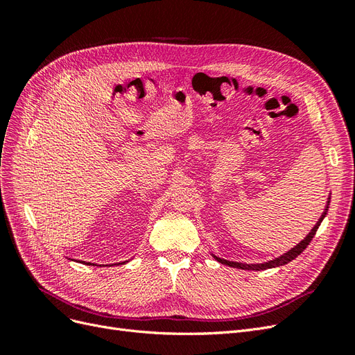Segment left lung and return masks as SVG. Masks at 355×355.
Here are the masks:
<instances>
[{
  "label": "left lung",
  "mask_w": 355,
  "mask_h": 355,
  "mask_svg": "<svg viewBox=\"0 0 355 355\" xmlns=\"http://www.w3.org/2000/svg\"><path fill=\"white\" fill-rule=\"evenodd\" d=\"M329 204H330V197H329V200H327V204H326V209H324L323 214H321L318 222L314 225V228L311 230V232L306 235V237H305L302 241H300L299 244H296V245L293 247V249H290L288 252L283 253L282 256L275 257V259H271V261H268V262H261V263H244V262H234V261L222 259V257H218V256H214V254H213V257H214V259H216L218 262L223 263V265H228V266H231V268H239V270H247V271H262V270H270V268L283 266V265H286V263H288V262H292L293 259H296V257L306 249L308 244L311 243V240L314 239V235H315L318 227L321 225V222H323V219L326 218L327 210H329Z\"/></svg>",
  "instance_id": "1"
}]
</instances>
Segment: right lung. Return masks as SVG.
I'll return each mask as SVG.
<instances>
[{
  "mask_svg": "<svg viewBox=\"0 0 355 355\" xmlns=\"http://www.w3.org/2000/svg\"><path fill=\"white\" fill-rule=\"evenodd\" d=\"M69 261H73V259H69ZM75 262H80V263H85V265H93V266H101V265H96V263H92V262H84V261H75ZM128 261L125 262H121V263H114V265H123V263H127Z\"/></svg>",
  "mask_w": 355,
  "mask_h": 355,
  "instance_id": "1",
  "label": "right lung"
}]
</instances>
